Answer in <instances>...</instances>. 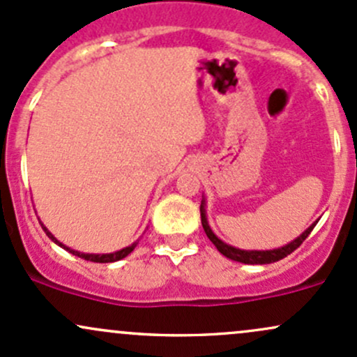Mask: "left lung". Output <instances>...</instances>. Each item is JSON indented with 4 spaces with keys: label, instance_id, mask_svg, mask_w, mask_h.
Returning <instances> with one entry per match:
<instances>
[{
    "label": "left lung",
    "instance_id": "1",
    "mask_svg": "<svg viewBox=\"0 0 357 357\" xmlns=\"http://www.w3.org/2000/svg\"><path fill=\"white\" fill-rule=\"evenodd\" d=\"M199 213H202V225H203V229H205L206 237H208L210 241L213 242V245L218 249V252H222L223 256L229 257V259L244 262V264H269V262H276V261L283 259V257H287L288 254H291L293 250L298 249L300 245L303 244L305 238L310 236L313 227L317 225V222H315L312 227H308V229L305 230V232L301 234L298 238H295V241L289 242L288 245H284V248H281V249H273V250H241V249L232 248V245H227L225 242H222L220 238H218L213 232H211L208 222H206L205 203H203V202H202V205H199Z\"/></svg>",
    "mask_w": 357,
    "mask_h": 357
}]
</instances>
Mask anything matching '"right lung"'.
<instances>
[{"mask_svg":"<svg viewBox=\"0 0 357 357\" xmlns=\"http://www.w3.org/2000/svg\"><path fill=\"white\" fill-rule=\"evenodd\" d=\"M44 230H45L47 236H49L50 238H52V241L56 242V244L61 245V248H64L66 250H69V252H73L74 256L81 257V259H84V261H91V262H115V261H120V259H123L125 256H128V254H130L132 250L135 249V245H137V244H132V245H128V248L121 249V250H119V252H113V254H83V252H77V250H70L69 248H66V245H62L61 242H59L57 238L54 237L52 234H50L49 230L45 229V227H44Z\"/></svg>","mask_w":357,"mask_h":357,"instance_id":"add662e5","label":"right lung"}]
</instances>
